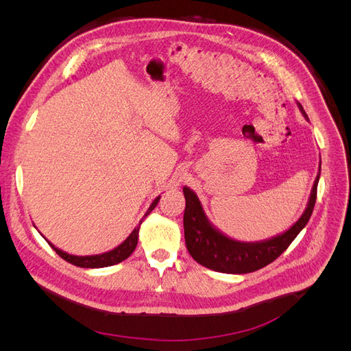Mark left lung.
Wrapping results in <instances>:
<instances>
[{
    "label": "left lung",
    "mask_w": 351,
    "mask_h": 351,
    "mask_svg": "<svg viewBox=\"0 0 351 351\" xmlns=\"http://www.w3.org/2000/svg\"><path fill=\"white\" fill-rule=\"evenodd\" d=\"M297 107H299L304 119L309 121L307 114L299 102H297ZM319 177L321 161L309 200H307L302 217L289 230L259 241H240L224 234L209 221L197 195L192 189L184 186L183 193L186 199V209L183 226L184 240L190 256L200 263L202 267L224 274H249L267 267L290 246L291 241L299 236V232L309 222L316 202Z\"/></svg>",
    "instance_id": "8db88e82"
}]
</instances>
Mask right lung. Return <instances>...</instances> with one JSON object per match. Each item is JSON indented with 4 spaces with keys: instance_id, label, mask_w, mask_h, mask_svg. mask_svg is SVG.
<instances>
[{
    "instance_id": "1",
    "label": "right lung",
    "mask_w": 351,
    "mask_h": 351,
    "mask_svg": "<svg viewBox=\"0 0 351 351\" xmlns=\"http://www.w3.org/2000/svg\"><path fill=\"white\" fill-rule=\"evenodd\" d=\"M159 197H161V196H158V197L154 199L151 206L147 208V210L145 212V215L142 217L139 226H137L130 232L129 237H127L123 243H120L119 246L108 250V252H104V253H99V254H89V256H76V254H70V253H67L64 250L56 247L51 241H48L45 237L44 239L48 241L49 246L56 250V253L58 254V256H61L62 259L67 261L71 265H76V267H80V268H105V267H111V265H115V263H120V262L125 261L134 252V249L137 246V240H139L141 224L143 222V219L155 209V206L158 205V202H159Z\"/></svg>"
}]
</instances>
